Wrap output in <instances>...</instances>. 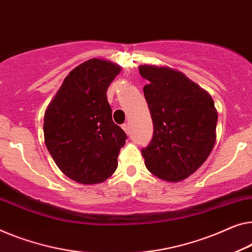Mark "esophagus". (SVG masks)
I'll use <instances>...</instances> for the list:
<instances>
[{"label":"esophagus","mask_w":252,"mask_h":252,"mask_svg":"<svg viewBox=\"0 0 252 252\" xmlns=\"http://www.w3.org/2000/svg\"><path fill=\"white\" fill-rule=\"evenodd\" d=\"M122 129L125 130L126 133H129L130 132V126H129V125H127V123H125V125H122Z\"/></svg>","instance_id":"esophagus-1"}]
</instances>
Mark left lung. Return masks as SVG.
I'll use <instances>...</instances> for the list:
<instances>
[{
	"mask_svg": "<svg viewBox=\"0 0 252 252\" xmlns=\"http://www.w3.org/2000/svg\"><path fill=\"white\" fill-rule=\"evenodd\" d=\"M148 80L144 95L154 134L141 150L150 173L179 182L201 166L216 141L217 111L212 96L181 71L168 66L139 65Z\"/></svg>",
	"mask_w": 252,
	"mask_h": 252,
	"instance_id": "8db88e82",
	"label": "left lung"
}]
</instances>
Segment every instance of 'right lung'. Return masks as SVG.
<instances>
[{
	"mask_svg": "<svg viewBox=\"0 0 252 252\" xmlns=\"http://www.w3.org/2000/svg\"><path fill=\"white\" fill-rule=\"evenodd\" d=\"M121 66L90 59L71 71L44 115V139L58 167L82 185L102 183L118 167L126 134L112 120L108 86Z\"/></svg>",
	"mask_w": 252,
	"mask_h": 252,
	"instance_id": "1",
	"label": "right lung"
}]
</instances>
